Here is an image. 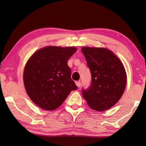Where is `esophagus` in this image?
<instances>
[{"mask_svg":"<svg viewBox=\"0 0 146 146\" xmlns=\"http://www.w3.org/2000/svg\"><path fill=\"white\" fill-rule=\"evenodd\" d=\"M76 85L78 87H80L81 86V82L80 81H77V82H76Z\"/></svg>","mask_w":146,"mask_h":146,"instance_id":"esophagus-1","label":"esophagus"}]
</instances>
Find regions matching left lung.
Here are the masks:
<instances>
[{
	"label": "left lung",
	"instance_id": "obj_1",
	"mask_svg": "<svg viewBox=\"0 0 146 146\" xmlns=\"http://www.w3.org/2000/svg\"><path fill=\"white\" fill-rule=\"evenodd\" d=\"M92 81L82 94L88 105L96 111L108 110L122 96L126 85V73L119 59L103 48H82Z\"/></svg>",
	"mask_w": 146,
	"mask_h": 146
}]
</instances>
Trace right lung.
Wrapping results in <instances>:
<instances>
[{
	"label": "right lung",
	"instance_id": "obj_1",
	"mask_svg": "<svg viewBox=\"0 0 146 146\" xmlns=\"http://www.w3.org/2000/svg\"><path fill=\"white\" fill-rule=\"evenodd\" d=\"M76 50L74 47L47 46L36 52L28 60L24 84L29 96L38 106L54 110L71 91L78 89L67 64Z\"/></svg>",
	"mask_w": 146,
	"mask_h": 146
}]
</instances>
